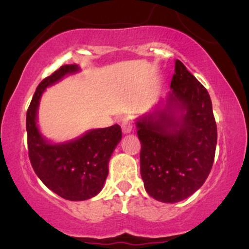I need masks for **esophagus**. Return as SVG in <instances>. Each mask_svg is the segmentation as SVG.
<instances>
[{
	"label": "esophagus",
	"instance_id": "1",
	"mask_svg": "<svg viewBox=\"0 0 249 249\" xmlns=\"http://www.w3.org/2000/svg\"><path fill=\"white\" fill-rule=\"evenodd\" d=\"M132 127H133L132 122L128 121V119H124V121L122 122V131H123V133H130L131 131H132Z\"/></svg>",
	"mask_w": 249,
	"mask_h": 249
}]
</instances>
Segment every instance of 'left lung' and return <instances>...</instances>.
Wrapping results in <instances>:
<instances>
[{"label": "left lung", "mask_w": 249, "mask_h": 249, "mask_svg": "<svg viewBox=\"0 0 249 249\" xmlns=\"http://www.w3.org/2000/svg\"><path fill=\"white\" fill-rule=\"evenodd\" d=\"M171 89L164 110L137 122L145 190L162 202L181 201L202 186L218 138L210 95L179 59Z\"/></svg>", "instance_id": "8db88e82"}]
</instances>
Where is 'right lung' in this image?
Segmentation results:
<instances>
[{"instance_id":"1","label":"right lung","mask_w":249,"mask_h":249,"mask_svg":"<svg viewBox=\"0 0 249 249\" xmlns=\"http://www.w3.org/2000/svg\"><path fill=\"white\" fill-rule=\"evenodd\" d=\"M76 64L63 65L37 87L27 111L28 153L34 171L43 184L62 198L87 200L101 192L107 179V164L122 139L118 124L91 130L63 144L45 141L37 127V108L45 88L78 71Z\"/></svg>"}]
</instances>
